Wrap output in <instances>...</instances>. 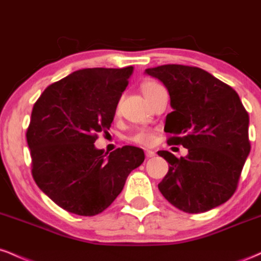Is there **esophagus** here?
Wrapping results in <instances>:
<instances>
[{"mask_svg":"<svg viewBox=\"0 0 261 261\" xmlns=\"http://www.w3.org/2000/svg\"><path fill=\"white\" fill-rule=\"evenodd\" d=\"M146 157L147 158H152V157H154L155 155V152L154 151H151V149H146Z\"/></svg>","mask_w":261,"mask_h":261,"instance_id":"1","label":"esophagus"}]
</instances>
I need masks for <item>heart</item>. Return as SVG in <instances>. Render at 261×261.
<instances>
[{
	"instance_id": "heart-1",
	"label": "heart",
	"mask_w": 261,
	"mask_h": 261,
	"mask_svg": "<svg viewBox=\"0 0 261 261\" xmlns=\"http://www.w3.org/2000/svg\"><path fill=\"white\" fill-rule=\"evenodd\" d=\"M161 87L160 83L154 82V81H145L141 85V91H142L143 95L147 97L149 93H152L155 88ZM154 139V131L151 128H139V130L131 136V141L134 143H137L140 146H149L152 145Z\"/></svg>"
}]
</instances>
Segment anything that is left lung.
<instances>
[{
  "mask_svg": "<svg viewBox=\"0 0 261 261\" xmlns=\"http://www.w3.org/2000/svg\"><path fill=\"white\" fill-rule=\"evenodd\" d=\"M163 82L173 112L164 131L169 146L188 148L176 158L158 151L170 164L158 184L162 195L188 214L220 206L234 194L250 152L249 115L232 87L195 66L162 65L146 70Z\"/></svg>",
  "mask_w": 261,
  "mask_h": 261,
  "instance_id": "obj_1",
  "label": "left lung"
}]
</instances>
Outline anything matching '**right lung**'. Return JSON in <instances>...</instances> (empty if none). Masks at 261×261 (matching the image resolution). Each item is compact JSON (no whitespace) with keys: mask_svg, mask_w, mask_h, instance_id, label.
Instances as JSON below:
<instances>
[{"mask_svg":"<svg viewBox=\"0 0 261 261\" xmlns=\"http://www.w3.org/2000/svg\"><path fill=\"white\" fill-rule=\"evenodd\" d=\"M134 66L83 68L47 87L35 101L27 128L32 174L56 205L80 216H95L121 193L145 153L135 146L108 157L94 147L108 133Z\"/></svg>","mask_w":261,"mask_h":261,"instance_id":"obj_1","label":"right lung"}]
</instances>
